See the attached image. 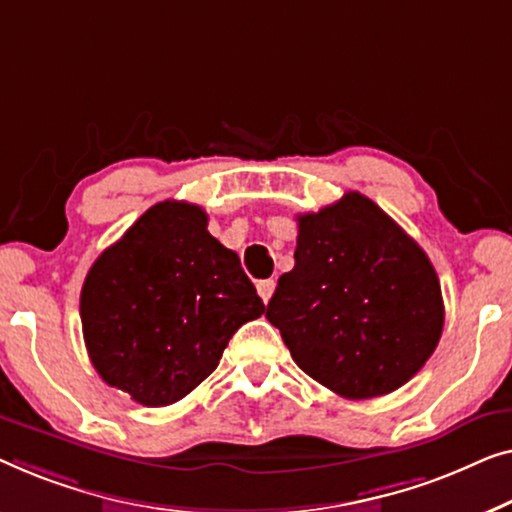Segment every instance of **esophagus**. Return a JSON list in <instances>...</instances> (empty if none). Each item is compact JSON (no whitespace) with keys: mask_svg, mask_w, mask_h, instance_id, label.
Returning <instances> with one entry per match:
<instances>
[{"mask_svg":"<svg viewBox=\"0 0 512 512\" xmlns=\"http://www.w3.org/2000/svg\"><path fill=\"white\" fill-rule=\"evenodd\" d=\"M273 290H276V280H273V278L259 280V283H257V294H259V297H262L264 304H269Z\"/></svg>","mask_w":512,"mask_h":512,"instance_id":"34e87169","label":"esophagus"}]
</instances>
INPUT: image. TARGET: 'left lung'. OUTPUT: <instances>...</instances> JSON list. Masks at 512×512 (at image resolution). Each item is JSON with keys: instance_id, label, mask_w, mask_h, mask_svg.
<instances>
[{"instance_id": "left-lung-1", "label": "left lung", "mask_w": 512, "mask_h": 512, "mask_svg": "<svg viewBox=\"0 0 512 512\" xmlns=\"http://www.w3.org/2000/svg\"><path fill=\"white\" fill-rule=\"evenodd\" d=\"M297 220L294 269L278 278L266 320L331 392L399 390L441 341V283L427 253L359 192Z\"/></svg>"}]
</instances>
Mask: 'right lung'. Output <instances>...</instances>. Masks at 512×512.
I'll list each match as a JSON object with an SVG mask.
<instances>
[{
  "label": "right lung",
  "mask_w": 512,
  "mask_h": 512,
  "mask_svg": "<svg viewBox=\"0 0 512 512\" xmlns=\"http://www.w3.org/2000/svg\"><path fill=\"white\" fill-rule=\"evenodd\" d=\"M204 208L160 201L106 248L81 290L83 338L104 383L169 406L218 366L229 338L266 308Z\"/></svg>",
  "instance_id": "right-lung-1"
}]
</instances>
